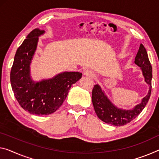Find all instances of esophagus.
I'll return each instance as SVG.
<instances>
[{
  "label": "esophagus",
  "instance_id": "1",
  "mask_svg": "<svg viewBox=\"0 0 159 159\" xmlns=\"http://www.w3.org/2000/svg\"><path fill=\"white\" fill-rule=\"evenodd\" d=\"M84 75L85 76H87V77H90L92 78L95 77V74L94 73V72L90 70H85L84 71Z\"/></svg>",
  "mask_w": 159,
  "mask_h": 159
}]
</instances>
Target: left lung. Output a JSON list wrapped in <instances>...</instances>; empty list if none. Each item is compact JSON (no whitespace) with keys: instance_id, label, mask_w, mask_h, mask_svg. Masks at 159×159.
I'll list each match as a JSON object with an SVG mask.
<instances>
[{"instance_id":"1","label":"left lung","mask_w":159,"mask_h":159,"mask_svg":"<svg viewBox=\"0 0 159 159\" xmlns=\"http://www.w3.org/2000/svg\"><path fill=\"white\" fill-rule=\"evenodd\" d=\"M134 62L140 67L144 81L149 86V90L146 96L141 99V103L136 105L133 109L119 108L110 101L99 84L94 86L92 94V104L97 116L105 123L116 126L125 125L140 114L149 100L151 93L152 67L148 60L146 50L142 44L140 45Z\"/></svg>"}]
</instances>
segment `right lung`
<instances>
[{"label": "right lung", "instance_id": "obj_1", "mask_svg": "<svg viewBox=\"0 0 159 159\" xmlns=\"http://www.w3.org/2000/svg\"><path fill=\"white\" fill-rule=\"evenodd\" d=\"M45 30L31 31L18 48L11 71V83L15 97L24 110L35 115H48L62 104L72 85L82 74L62 72L50 79L35 82L30 75V64L37 49L39 37Z\"/></svg>", "mask_w": 159, "mask_h": 159}]
</instances>
